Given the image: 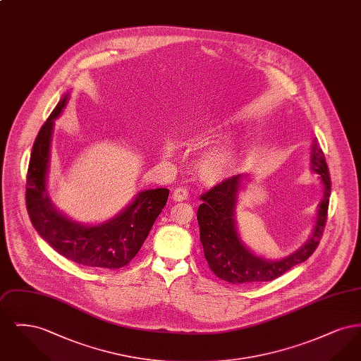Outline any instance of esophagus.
<instances>
[{
    "label": "esophagus",
    "mask_w": 361,
    "mask_h": 361,
    "mask_svg": "<svg viewBox=\"0 0 361 361\" xmlns=\"http://www.w3.org/2000/svg\"><path fill=\"white\" fill-rule=\"evenodd\" d=\"M188 189L184 188V187H178V188L174 189V192L172 193V199L174 202H184L188 199Z\"/></svg>",
    "instance_id": "1"
}]
</instances>
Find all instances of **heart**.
I'll return each instance as SVG.
<instances>
[{
    "label": "heart",
    "instance_id": "1",
    "mask_svg": "<svg viewBox=\"0 0 361 361\" xmlns=\"http://www.w3.org/2000/svg\"><path fill=\"white\" fill-rule=\"evenodd\" d=\"M226 133H228V127L221 124L216 127L188 131L183 142L189 147H202L215 137H224ZM237 164L238 152L235 146L226 143L206 153L199 164V174L207 185H218L233 177Z\"/></svg>",
    "mask_w": 361,
    "mask_h": 361
}]
</instances>
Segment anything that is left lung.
<instances>
[{"mask_svg": "<svg viewBox=\"0 0 361 361\" xmlns=\"http://www.w3.org/2000/svg\"><path fill=\"white\" fill-rule=\"evenodd\" d=\"M310 164L312 172L319 174L324 184V197L318 207L317 222L310 240L300 249L277 261L256 256L240 240L234 216L238 192L247 181V174L233 176L200 196V200H203L197 209L200 240L208 267L219 279L233 284L271 281L290 271L292 267L305 262L315 252L326 224L331 192L326 159L317 139L311 145Z\"/></svg>", "mask_w": 361, "mask_h": 361, "instance_id": "left-lung-1", "label": "left lung"}]
</instances>
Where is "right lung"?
I'll list each match as a JSON object with an SVG mask.
<instances>
[{
  "label": "right lung",
  "instance_id": "add662e5",
  "mask_svg": "<svg viewBox=\"0 0 361 361\" xmlns=\"http://www.w3.org/2000/svg\"><path fill=\"white\" fill-rule=\"evenodd\" d=\"M68 100L69 93L62 96L35 139L25 187L28 215L39 235L63 257L90 268L121 269L137 256L168 202L169 189L139 192L118 216L97 226L73 222L56 211L49 197L46 180L54 121L62 114Z\"/></svg>",
  "mask_w": 361,
  "mask_h": 361
}]
</instances>
